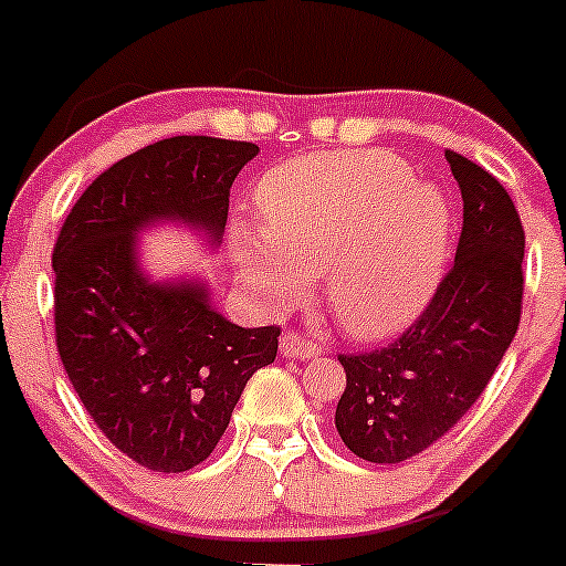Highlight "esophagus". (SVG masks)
<instances>
[{
	"label": "esophagus",
	"instance_id": "esophagus-1",
	"mask_svg": "<svg viewBox=\"0 0 566 566\" xmlns=\"http://www.w3.org/2000/svg\"><path fill=\"white\" fill-rule=\"evenodd\" d=\"M282 354L284 357H295V359H312V357H319L322 346L314 344V340L303 338L301 333H284L282 335Z\"/></svg>",
	"mask_w": 566,
	"mask_h": 566
}]
</instances>
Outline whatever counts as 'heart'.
<instances>
[{
  "instance_id": "heart-1",
  "label": "heart",
  "mask_w": 566,
  "mask_h": 566,
  "mask_svg": "<svg viewBox=\"0 0 566 566\" xmlns=\"http://www.w3.org/2000/svg\"><path fill=\"white\" fill-rule=\"evenodd\" d=\"M263 235L235 233L247 279L276 301L322 290L340 327L376 340L400 333L430 301L446 265L451 209L406 160L374 150L301 155L260 179Z\"/></svg>"
}]
</instances>
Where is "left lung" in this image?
<instances>
[{"mask_svg":"<svg viewBox=\"0 0 566 566\" xmlns=\"http://www.w3.org/2000/svg\"><path fill=\"white\" fill-rule=\"evenodd\" d=\"M462 192L457 258L430 303L392 344L338 354L346 389L335 427L376 464L406 462L473 408L521 322L524 226L500 179L446 150Z\"/></svg>","mask_w":566,"mask_h":566,"instance_id":"obj_1","label":"left lung"}]
</instances>
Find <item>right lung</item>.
Instances as JSON below:
<instances>
[{
    "label": "right lung",
    "instance_id": "add662e5",
    "mask_svg": "<svg viewBox=\"0 0 566 566\" xmlns=\"http://www.w3.org/2000/svg\"><path fill=\"white\" fill-rule=\"evenodd\" d=\"M258 145L171 136L98 174L53 247L55 346L74 392L117 451L185 473L214 451L254 370L276 359L279 325H233L198 284H150L134 233L177 217L217 235L231 185Z\"/></svg>",
    "mask_w": 566,
    "mask_h": 566
}]
</instances>
